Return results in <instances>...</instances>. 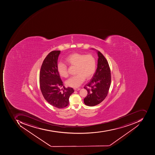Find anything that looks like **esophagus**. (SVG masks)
Returning a JSON list of instances; mask_svg holds the SVG:
<instances>
[{"label":"esophagus","instance_id":"obj_1","mask_svg":"<svg viewBox=\"0 0 155 155\" xmlns=\"http://www.w3.org/2000/svg\"><path fill=\"white\" fill-rule=\"evenodd\" d=\"M74 90H75V91H79V90H80V88H74Z\"/></svg>","mask_w":155,"mask_h":155}]
</instances>
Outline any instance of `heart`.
Returning a JSON list of instances; mask_svg holds the SVG:
<instances>
[{
	"label": "heart",
	"mask_w": 155,
	"mask_h": 155,
	"mask_svg": "<svg viewBox=\"0 0 155 155\" xmlns=\"http://www.w3.org/2000/svg\"><path fill=\"white\" fill-rule=\"evenodd\" d=\"M66 61L68 65L76 67V75L66 81V84L71 87H78L83 82L85 78L86 80L91 78L96 69V60L91 54L74 53L68 56L66 58ZM57 70L61 77H68L67 67L64 63H58Z\"/></svg>",
	"instance_id": "heart-1"
}]
</instances>
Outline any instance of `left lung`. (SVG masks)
Wrapping results in <instances>:
<instances>
[{"label": "left lung", "instance_id": "left-lung-1", "mask_svg": "<svg viewBox=\"0 0 155 155\" xmlns=\"http://www.w3.org/2000/svg\"><path fill=\"white\" fill-rule=\"evenodd\" d=\"M91 49L95 50L92 48ZM98 55L96 71L90 81L84 87L87 94L84 98L85 105L92 107L99 104L105 99L111 84L110 69L103 55L96 50Z\"/></svg>", "mask_w": 155, "mask_h": 155}]
</instances>
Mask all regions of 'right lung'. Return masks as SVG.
Listing matches in <instances>:
<instances>
[{"label":"right lung","mask_w":155,"mask_h":155,"mask_svg":"<svg viewBox=\"0 0 155 155\" xmlns=\"http://www.w3.org/2000/svg\"><path fill=\"white\" fill-rule=\"evenodd\" d=\"M61 51H53L44 60L40 73V85L43 96L50 104L58 108L69 104V98L74 92L72 87L63 86L57 70L58 57Z\"/></svg>","instance_id":"right-lung-1"}]
</instances>
